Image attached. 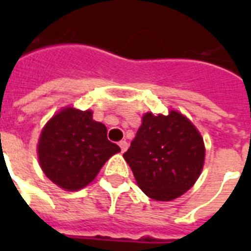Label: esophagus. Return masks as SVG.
I'll return each mask as SVG.
<instances>
[{"label":"esophagus","instance_id":"1","mask_svg":"<svg viewBox=\"0 0 251 251\" xmlns=\"http://www.w3.org/2000/svg\"><path fill=\"white\" fill-rule=\"evenodd\" d=\"M118 146H120V149H121V152L124 153L126 151V150H127V142L126 141H121L120 142V143H118Z\"/></svg>","mask_w":251,"mask_h":251}]
</instances>
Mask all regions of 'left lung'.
I'll use <instances>...</instances> for the list:
<instances>
[{
    "mask_svg": "<svg viewBox=\"0 0 251 251\" xmlns=\"http://www.w3.org/2000/svg\"><path fill=\"white\" fill-rule=\"evenodd\" d=\"M206 147L199 130L176 109L147 112L124 159L138 186L153 201L169 202L194 186L203 171Z\"/></svg>",
    "mask_w": 251,
    "mask_h": 251,
    "instance_id": "8db88e82",
    "label": "left lung"
}]
</instances>
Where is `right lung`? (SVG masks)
Instances as JSON below:
<instances>
[{
	"instance_id": "1",
	"label": "right lung",
	"mask_w": 251,
	"mask_h": 251,
	"mask_svg": "<svg viewBox=\"0 0 251 251\" xmlns=\"http://www.w3.org/2000/svg\"><path fill=\"white\" fill-rule=\"evenodd\" d=\"M91 109L64 106L41 130L37 157L44 175L61 189L78 191L121 149L108 141L106 127L92 118Z\"/></svg>"
}]
</instances>
